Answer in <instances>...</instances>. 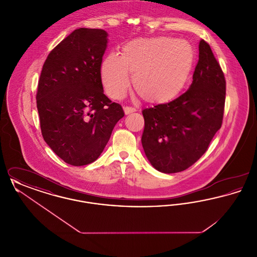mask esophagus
Here are the masks:
<instances>
[{"label": "esophagus", "mask_w": 257, "mask_h": 257, "mask_svg": "<svg viewBox=\"0 0 257 257\" xmlns=\"http://www.w3.org/2000/svg\"><path fill=\"white\" fill-rule=\"evenodd\" d=\"M123 110H124L125 114H129V113H132V112L136 111V109L132 108V107H124Z\"/></svg>", "instance_id": "esophagus-1"}]
</instances>
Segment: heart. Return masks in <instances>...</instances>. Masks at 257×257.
I'll return each instance as SVG.
<instances>
[{
  "label": "heart",
  "instance_id": "1",
  "mask_svg": "<svg viewBox=\"0 0 257 257\" xmlns=\"http://www.w3.org/2000/svg\"><path fill=\"white\" fill-rule=\"evenodd\" d=\"M195 61L190 42L170 37L139 38L125 44L120 56L108 55L101 63V81L110 97H123L130 74L138 94L152 104H166L186 85Z\"/></svg>",
  "mask_w": 257,
  "mask_h": 257
}]
</instances>
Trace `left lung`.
Here are the masks:
<instances>
[{"instance_id":"obj_1","label":"left lung","mask_w":257,"mask_h":257,"mask_svg":"<svg viewBox=\"0 0 257 257\" xmlns=\"http://www.w3.org/2000/svg\"><path fill=\"white\" fill-rule=\"evenodd\" d=\"M198 50L199 60L189 89L170 103L143 110L142 145L152 167L164 173L185 171L195 164L222 122L224 76L203 39Z\"/></svg>"}]
</instances>
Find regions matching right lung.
<instances>
[{
    "label": "right lung",
    "mask_w": 257,
    "mask_h": 257,
    "mask_svg": "<svg viewBox=\"0 0 257 257\" xmlns=\"http://www.w3.org/2000/svg\"><path fill=\"white\" fill-rule=\"evenodd\" d=\"M108 33L75 30L51 51L38 81L37 106L44 141L65 163L94 162L124 116L104 94L100 66Z\"/></svg>",
    "instance_id": "right-lung-1"
}]
</instances>
